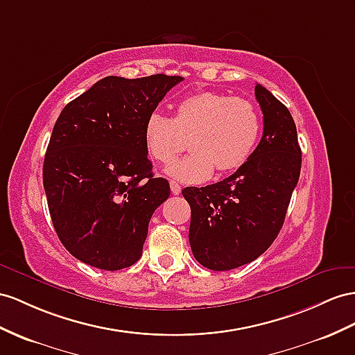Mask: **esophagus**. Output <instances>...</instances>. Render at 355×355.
I'll return each mask as SVG.
<instances>
[{
  "mask_svg": "<svg viewBox=\"0 0 355 355\" xmlns=\"http://www.w3.org/2000/svg\"><path fill=\"white\" fill-rule=\"evenodd\" d=\"M169 186H171V192L174 193V195H180L181 193V186L177 183V181L171 180L169 181Z\"/></svg>",
  "mask_w": 355,
  "mask_h": 355,
  "instance_id": "esophagus-1",
  "label": "esophagus"
}]
</instances>
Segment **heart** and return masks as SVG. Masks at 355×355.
<instances>
[{
    "label": "heart",
    "instance_id": "obj_1",
    "mask_svg": "<svg viewBox=\"0 0 355 355\" xmlns=\"http://www.w3.org/2000/svg\"><path fill=\"white\" fill-rule=\"evenodd\" d=\"M261 135L257 107L244 98L201 91L181 98L172 120L151 112L144 123L142 139L150 159L169 163L184 148L189 136L192 153L166 168V174L186 183H202L214 172L226 174L243 166Z\"/></svg>",
    "mask_w": 355,
    "mask_h": 355
}]
</instances>
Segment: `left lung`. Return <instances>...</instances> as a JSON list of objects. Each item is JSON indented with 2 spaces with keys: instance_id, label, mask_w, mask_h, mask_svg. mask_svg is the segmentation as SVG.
I'll return each instance as SVG.
<instances>
[{
  "instance_id": "1",
  "label": "left lung",
  "mask_w": 355,
  "mask_h": 355,
  "mask_svg": "<svg viewBox=\"0 0 355 355\" xmlns=\"http://www.w3.org/2000/svg\"><path fill=\"white\" fill-rule=\"evenodd\" d=\"M264 132L248 162L205 187H186L189 241L199 264L226 271L261 257L276 240L300 178L302 148L288 107L257 84Z\"/></svg>"
}]
</instances>
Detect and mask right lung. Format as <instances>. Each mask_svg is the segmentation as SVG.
Listing matches in <instances>:
<instances>
[{
	"mask_svg": "<svg viewBox=\"0 0 355 355\" xmlns=\"http://www.w3.org/2000/svg\"><path fill=\"white\" fill-rule=\"evenodd\" d=\"M181 76H106L62 109L43 163L53 228L71 255L100 270L133 266L171 193L153 177L142 130Z\"/></svg>",
	"mask_w": 355,
	"mask_h": 355,
	"instance_id": "add662e5",
	"label": "right lung"
}]
</instances>
